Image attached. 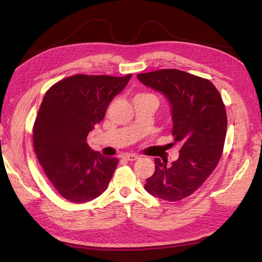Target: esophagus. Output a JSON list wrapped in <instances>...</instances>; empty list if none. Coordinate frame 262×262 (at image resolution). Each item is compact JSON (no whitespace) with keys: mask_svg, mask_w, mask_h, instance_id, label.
I'll return each mask as SVG.
<instances>
[{"mask_svg":"<svg viewBox=\"0 0 262 262\" xmlns=\"http://www.w3.org/2000/svg\"><path fill=\"white\" fill-rule=\"evenodd\" d=\"M124 158H125L126 161L134 162V161H137L138 158H140V156L137 155V154H125V155H124Z\"/></svg>","mask_w":262,"mask_h":262,"instance_id":"1","label":"esophagus"}]
</instances>
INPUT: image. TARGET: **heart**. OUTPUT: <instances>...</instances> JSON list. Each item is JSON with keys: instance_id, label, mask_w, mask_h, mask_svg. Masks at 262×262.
Returning <instances> with one entry per match:
<instances>
[{"instance_id": "obj_1", "label": "heart", "mask_w": 262, "mask_h": 262, "mask_svg": "<svg viewBox=\"0 0 262 262\" xmlns=\"http://www.w3.org/2000/svg\"><path fill=\"white\" fill-rule=\"evenodd\" d=\"M137 96H153V95L147 94V93H141V94H138Z\"/></svg>"}]
</instances>
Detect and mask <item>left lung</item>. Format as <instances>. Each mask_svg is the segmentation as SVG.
Segmentation results:
<instances>
[{"label": "left lung", "instance_id": "1", "mask_svg": "<svg viewBox=\"0 0 262 262\" xmlns=\"http://www.w3.org/2000/svg\"><path fill=\"white\" fill-rule=\"evenodd\" d=\"M138 78L168 98L171 134L181 146L178 160L170 165L155 158V171L144 188L160 199L180 201L203 185L221 160L227 129L225 105L211 81L184 71L157 70Z\"/></svg>", "mask_w": 262, "mask_h": 262}]
</instances>
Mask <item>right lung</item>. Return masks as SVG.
I'll list each match as a JSON object with an SVG mask.
<instances>
[{
	"label": "right lung",
	"mask_w": 262,
	"mask_h": 262,
	"mask_svg": "<svg viewBox=\"0 0 262 262\" xmlns=\"http://www.w3.org/2000/svg\"><path fill=\"white\" fill-rule=\"evenodd\" d=\"M131 76L75 74L45 95L33 128L35 153L52 186L70 202L95 199L113 178L118 158L93 150L86 139Z\"/></svg>",
	"instance_id": "1"
}]
</instances>
